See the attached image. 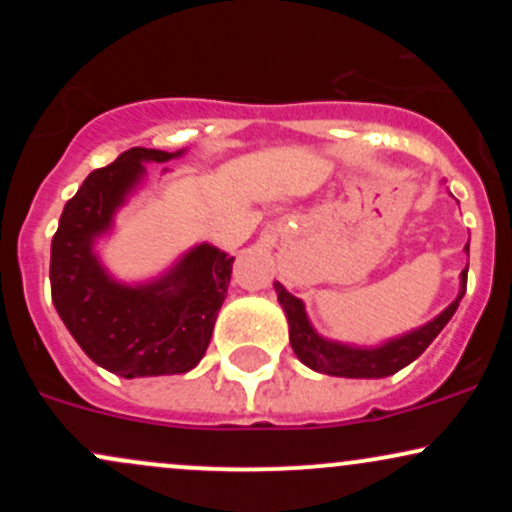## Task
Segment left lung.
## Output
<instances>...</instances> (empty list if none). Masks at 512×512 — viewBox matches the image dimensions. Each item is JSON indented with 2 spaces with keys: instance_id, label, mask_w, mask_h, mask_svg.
I'll return each mask as SVG.
<instances>
[{
  "instance_id": "1",
  "label": "left lung",
  "mask_w": 512,
  "mask_h": 512,
  "mask_svg": "<svg viewBox=\"0 0 512 512\" xmlns=\"http://www.w3.org/2000/svg\"><path fill=\"white\" fill-rule=\"evenodd\" d=\"M464 291H467V269L462 272V291L457 301L448 305L436 320L428 322L421 330L404 334L395 342L380 346V349H351V346L334 344L317 337L313 327H310L308 317H305L303 303L276 284L279 303L284 305L286 317H289V337L296 356L301 358L305 366L317 370V373L339 375V378H387V375H395L397 370L409 366L411 361H416V358L424 354L428 344L448 325L450 317L455 315L457 305L462 301Z\"/></svg>"
}]
</instances>
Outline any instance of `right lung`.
Returning a JSON list of instances; mask_svg holds the SVG:
<instances>
[{"instance_id":"1","label":"right lung","mask_w":512,"mask_h":512,"mask_svg":"<svg viewBox=\"0 0 512 512\" xmlns=\"http://www.w3.org/2000/svg\"><path fill=\"white\" fill-rule=\"evenodd\" d=\"M178 154L134 146L93 170L64 204L52 236V303L84 354L122 378L195 368L231 281L233 257L211 245H199L166 279L139 289L110 281L91 252L93 238L110 226L115 209L142 178V161L163 163Z\"/></svg>"}]
</instances>
